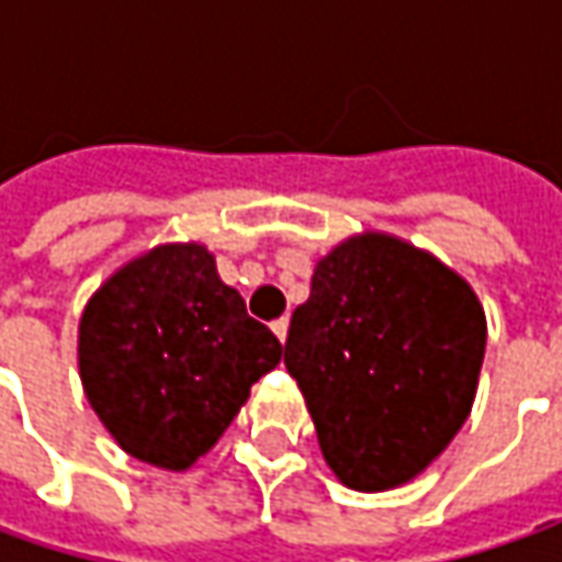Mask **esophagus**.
Segmentation results:
<instances>
[{"label":"esophagus","instance_id":"34e87169","mask_svg":"<svg viewBox=\"0 0 562 562\" xmlns=\"http://www.w3.org/2000/svg\"><path fill=\"white\" fill-rule=\"evenodd\" d=\"M288 325H291V322H288V315H281V318H274V322H271V331L278 335V340H281V344L288 340Z\"/></svg>","mask_w":562,"mask_h":562}]
</instances>
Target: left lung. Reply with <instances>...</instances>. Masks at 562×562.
<instances>
[{
	"label": "left lung",
	"instance_id": "8db88e82",
	"mask_svg": "<svg viewBox=\"0 0 562 562\" xmlns=\"http://www.w3.org/2000/svg\"><path fill=\"white\" fill-rule=\"evenodd\" d=\"M485 313L460 274L384 234L331 249L291 315L284 366L344 485L419 475L463 428L485 359Z\"/></svg>",
	"mask_w": 562,
	"mask_h": 562
}]
</instances>
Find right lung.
<instances>
[{
	"instance_id": "obj_1",
	"label": "right lung",
	"mask_w": 562,
	"mask_h": 562,
	"mask_svg": "<svg viewBox=\"0 0 562 562\" xmlns=\"http://www.w3.org/2000/svg\"><path fill=\"white\" fill-rule=\"evenodd\" d=\"M281 350L200 244L124 266L80 318L90 406L131 457L162 469L196 463Z\"/></svg>"
}]
</instances>
